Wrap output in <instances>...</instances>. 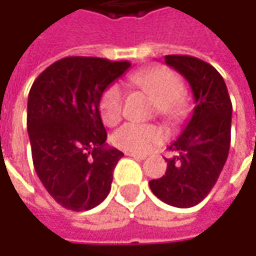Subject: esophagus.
<instances>
[{"label": "esophagus", "instance_id": "1", "mask_svg": "<svg viewBox=\"0 0 256 256\" xmlns=\"http://www.w3.org/2000/svg\"><path fill=\"white\" fill-rule=\"evenodd\" d=\"M125 155H128V156H132L134 160H136V161H144L145 158H146V155H142V154H134V152H126Z\"/></svg>", "mask_w": 256, "mask_h": 256}]
</instances>
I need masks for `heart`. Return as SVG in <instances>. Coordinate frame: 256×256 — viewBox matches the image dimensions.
Wrapping results in <instances>:
<instances>
[{
    "mask_svg": "<svg viewBox=\"0 0 256 256\" xmlns=\"http://www.w3.org/2000/svg\"><path fill=\"white\" fill-rule=\"evenodd\" d=\"M134 88L141 90L155 100L156 111L168 121L180 118L184 110V85L180 76L165 66L144 70L130 78ZM124 94L118 85L108 86L100 100V114L104 124L115 125L122 115ZM164 141V132L151 124L128 122L120 126L112 135L116 148L134 154H146Z\"/></svg>",
    "mask_w": 256,
    "mask_h": 256,
    "instance_id": "heart-1",
    "label": "heart"
}]
</instances>
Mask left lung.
Listing matches in <instances>:
<instances>
[{
  "instance_id": "8db88e82",
  "label": "left lung",
  "mask_w": 256,
  "mask_h": 256,
  "mask_svg": "<svg viewBox=\"0 0 256 256\" xmlns=\"http://www.w3.org/2000/svg\"><path fill=\"white\" fill-rule=\"evenodd\" d=\"M165 64L188 81L195 108L181 135L170 146L176 155L165 158V175L150 181V188L168 205L191 208L211 192L226 162L232 104L224 78L208 62L190 55H166Z\"/></svg>"
}]
</instances>
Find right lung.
I'll return each instance as SVG.
<instances>
[{"instance_id": "obj_1", "label": "right lung", "mask_w": 256, "mask_h": 256, "mask_svg": "<svg viewBox=\"0 0 256 256\" xmlns=\"http://www.w3.org/2000/svg\"><path fill=\"white\" fill-rule=\"evenodd\" d=\"M130 66L128 61L66 56L42 71L30 90L26 130L35 172L66 210H92L111 191L124 154L105 142L100 100Z\"/></svg>"}]
</instances>
